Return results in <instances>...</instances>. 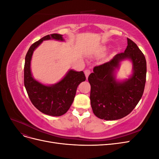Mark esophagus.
<instances>
[{
  "mask_svg": "<svg viewBox=\"0 0 159 159\" xmlns=\"http://www.w3.org/2000/svg\"><path fill=\"white\" fill-rule=\"evenodd\" d=\"M90 73H91V71L89 70H85V77H86V78H87V79L88 78L89 75L90 74Z\"/></svg>",
  "mask_w": 159,
  "mask_h": 159,
  "instance_id": "1",
  "label": "esophagus"
}]
</instances>
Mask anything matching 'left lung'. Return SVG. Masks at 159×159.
<instances>
[{
	"label": "left lung",
	"mask_w": 159,
	"mask_h": 159,
	"mask_svg": "<svg viewBox=\"0 0 159 159\" xmlns=\"http://www.w3.org/2000/svg\"><path fill=\"white\" fill-rule=\"evenodd\" d=\"M125 59L132 61L133 74L129 79L119 82L115 78V70ZM146 74L145 56L135 43L127 38L124 52L116 54L106 63L95 66L93 73L88 77L91 105L95 116L108 121L127 116L142 98Z\"/></svg>",
	"instance_id": "1"
}]
</instances>
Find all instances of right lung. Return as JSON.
<instances>
[{
    "label": "right lung",
    "mask_w": 159,
    "mask_h": 159,
    "mask_svg": "<svg viewBox=\"0 0 159 159\" xmlns=\"http://www.w3.org/2000/svg\"><path fill=\"white\" fill-rule=\"evenodd\" d=\"M50 39L64 41L62 35L52 34L32 44L25 57L24 83L28 97L37 109L46 115L58 117L65 114L70 109L78 86L85 80V76L82 71L70 70L61 81L52 85H44L34 79L30 70L33 52L43 41Z\"/></svg>",
    "instance_id": "obj_1"
}]
</instances>
